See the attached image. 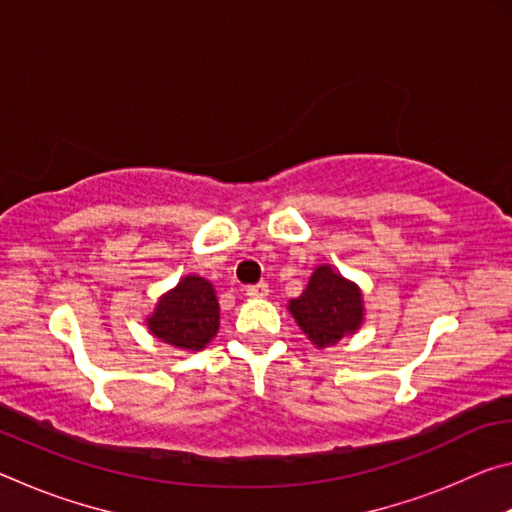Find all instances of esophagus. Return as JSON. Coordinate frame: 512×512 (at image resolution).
Masks as SVG:
<instances>
[{
	"label": "esophagus",
	"instance_id": "34e87169",
	"mask_svg": "<svg viewBox=\"0 0 512 512\" xmlns=\"http://www.w3.org/2000/svg\"><path fill=\"white\" fill-rule=\"evenodd\" d=\"M246 296H250V298H264V296H268V284L266 282L250 284V287H246Z\"/></svg>",
	"mask_w": 512,
	"mask_h": 512
}]
</instances>
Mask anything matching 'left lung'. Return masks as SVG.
Listing matches in <instances>:
<instances>
[{
    "instance_id": "1",
    "label": "left lung",
    "mask_w": 512,
    "mask_h": 512,
    "mask_svg": "<svg viewBox=\"0 0 512 512\" xmlns=\"http://www.w3.org/2000/svg\"><path fill=\"white\" fill-rule=\"evenodd\" d=\"M289 311L311 343L325 348L357 332L363 320V300L359 289L334 273L332 266H318L302 296L289 302Z\"/></svg>"
}]
</instances>
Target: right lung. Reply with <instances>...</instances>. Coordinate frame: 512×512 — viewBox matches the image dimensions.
Instances as JSON below:
<instances>
[{
	"label": "right lung",
	"mask_w": 512,
	"mask_h": 512,
	"mask_svg": "<svg viewBox=\"0 0 512 512\" xmlns=\"http://www.w3.org/2000/svg\"><path fill=\"white\" fill-rule=\"evenodd\" d=\"M151 332L164 343L185 350H201L219 329V302L212 284L203 277L187 275L158 302L146 320Z\"/></svg>",
	"instance_id": "1"
}]
</instances>
